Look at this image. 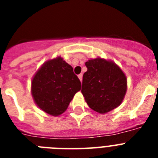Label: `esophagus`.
Wrapping results in <instances>:
<instances>
[{"label": "esophagus", "mask_w": 158, "mask_h": 158, "mask_svg": "<svg viewBox=\"0 0 158 158\" xmlns=\"http://www.w3.org/2000/svg\"><path fill=\"white\" fill-rule=\"evenodd\" d=\"M82 77H83V75H82V73H81V74L78 75V78H79V79H80L81 82L82 81Z\"/></svg>", "instance_id": "esophagus-1"}]
</instances>
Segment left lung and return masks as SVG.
Masks as SVG:
<instances>
[{
  "label": "left lung",
  "instance_id": "obj_1",
  "mask_svg": "<svg viewBox=\"0 0 158 158\" xmlns=\"http://www.w3.org/2000/svg\"><path fill=\"white\" fill-rule=\"evenodd\" d=\"M88 70L83 75L81 93L90 108L107 113L123 100L127 77L122 69L111 61L95 58L85 62Z\"/></svg>",
  "mask_w": 158,
  "mask_h": 158
}]
</instances>
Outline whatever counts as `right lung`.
I'll return each instance as SVG.
<instances>
[{
	"label": "right lung",
	"mask_w": 158,
	"mask_h": 158,
	"mask_svg": "<svg viewBox=\"0 0 158 158\" xmlns=\"http://www.w3.org/2000/svg\"><path fill=\"white\" fill-rule=\"evenodd\" d=\"M81 85L73 67L61 57L49 60L36 72L31 82V94L40 109L58 116L67 109Z\"/></svg>",
	"instance_id": "obj_1"
}]
</instances>
